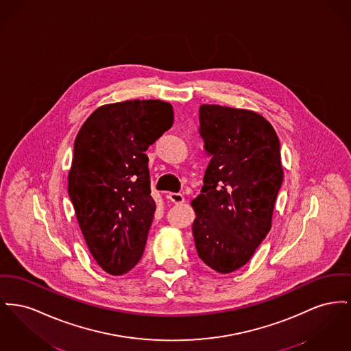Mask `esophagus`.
I'll return each instance as SVG.
<instances>
[{
	"label": "esophagus",
	"mask_w": 351,
	"mask_h": 351,
	"mask_svg": "<svg viewBox=\"0 0 351 351\" xmlns=\"http://www.w3.org/2000/svg\"><path fill=\"white\" fill-rule=\"evenodd\" d=\"M168 197L173 204H183L186 202V197L182 193H169Z\"/></svg>",
	"instance_id": "34e87169"
}]
</instances>
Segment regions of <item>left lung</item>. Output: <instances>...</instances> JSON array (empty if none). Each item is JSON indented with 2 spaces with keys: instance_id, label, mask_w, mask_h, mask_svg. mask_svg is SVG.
<instances>
[{
  "instance_id": "1",
  "label": "left lung",
  "mask_w": 351,
  "mask_h": 351,
  "mask_svg": "<svg viewBox=\"0 0 351 351\" xmlns=\"http://www.w3.org/2000/svg\"><path fill=\"white\" fill-rule=\"evenodd\" d=\"M199 134L212 156L202 193L192 200L199 257L217 273L244 267L271 228L282 184L280 141L250 110L202 104Z\"/></svg>"
}]
</instances>
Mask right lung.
<instances>
[{"label": "right lung", "mask_w": 351, "mask_h": 351, "mask_svg": "<svg viewBox=\"0 0 351 351\" xmlns=\"http://www.w3.org/2000/svg\"><path fill=\"white\" fill-rule=\"evenodd\" d=\"M173 123L172 106L134 99L98 107L74 143L67 191L87 247L112 276L134 268L156 209L145 151Z\"/></svg>", "instance_id": "add662e5"}]
</instances>
